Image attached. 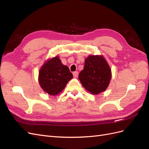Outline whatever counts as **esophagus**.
Listing matches in <instances>:
<instances>
[{"mask_svg": "<svg viewBox=\"0 0 149 149\" xmlns=\"http://www.w3.org/2000/svg\"><path fill=\"white\" fill-rule=\"evenodd\" d=\"M78 74H79V73H78L77 72H73V75H74V77H77V76H78Z\"/></svg>", "mask_w": 149, "mask_h": 149, "instance_id": "esophagus-1", "label": "esophagus"}]
</instances>
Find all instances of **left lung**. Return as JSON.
<instances>
[{"mask_svg":"<svg viewBox=\"0 0 149 149\" xmlns=\"http://www.w3.org/2000/svg\"><path fill=\"white\" fill-rule=\"evenodd\" d=\"M112 77L111 69L103 56H88L79 75L83 87L93 95L104 92Z\"/></svg>","mask_w":149,"mask_h":149,"instance_id":"8db88e82","label":"left lung"}]
</instances>
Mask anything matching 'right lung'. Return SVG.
<instances>
[{"label": "right lung", "instance_id": "obj_1", "mask_svg": "<svg viewBox=\"0 0 149 149\" xmlns=\"http://www.w3.org/2000/svg\"><path fill=\"white\" fill-rule=\"evenodd\" d=\"M72 78L69 67L62 64L57 56L46 61L39 72L40 86L50 95H58Z\"/></svg>", "mask_w": 149, "mask_h": 149}]
</instances>
